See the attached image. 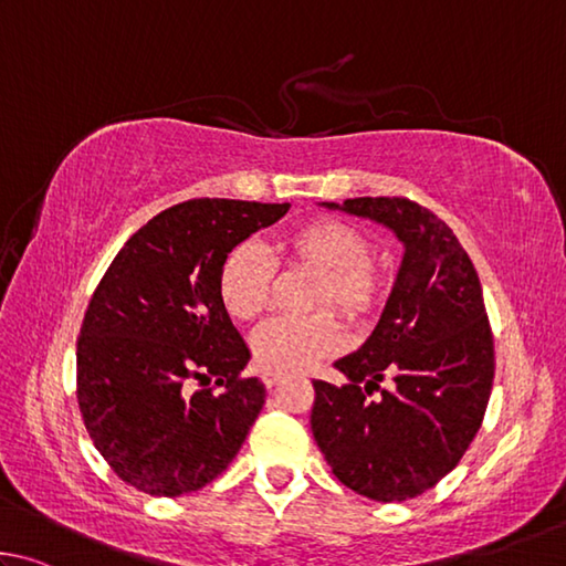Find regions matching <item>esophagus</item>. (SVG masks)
I'll list each match as a JSON object with an SVG mask.
<instances>
[{
	"mask_svg": "<svg viewBox=\"0 0 566 566\" xmlns=\"http://www.w3.org/2000/svg\"><path fill=\"white\" fill-rule=\"evenodd\" d=\"M283 378H285V375H283V373H275V370H263V373H261V380H263V385H265L268 390L275 388V385L281 382Z\"/></svg>",
	"mask_w": 566,
	"mask_h": 566,
	"instance_id": "esophagus-1",
	"label": "esophagus"
}]
</instances>
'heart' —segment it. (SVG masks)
Segmentation results:
<instances>
[{
  "label": "heart",
  "mask_w": 566,
  "mask_h": 566,
  "mask_svg": "<svg viewBox=\"0 0 566 566\" xmlns=\"http://www.w3.org/2000/svg\"><path fill=\"white\" fill-rule=\"evenodd\" d=\"M291 263L318 271L311 295L313 308L335 305L345 318L365 321L380 308L388 293V273L370 255V241L360 228L340 218H313L291 228L281 241ZM275 265L253 241L235 243L218 268V301L233 321H255L265 311ZM345 335L333 311L303 318H275L253 335V358L265 370L291 373L343 348Z\"/></svg>",
  "instance_id": "1"
}]
</instances>
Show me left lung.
<instances>
[{
	"instance_id": "8db88e82",
	"label": "left lung",
	"mask_w": 566,
	"mask_h": 566,
	"mask_svg": "<svg viewBox=\"0 0 566 566\" xmlns=\"http://www.w3.org/2000/svg\"><path fill=\"white\" fill-rule=\"evenodd\" d=\"M323 206L388 226L405 255L373 335L335 360L348 382L313 380V438L353 492L418 497L458 468L490 402L494 340L480 277L452 228L410 198Z\"/></svg>"
}]
</instances>
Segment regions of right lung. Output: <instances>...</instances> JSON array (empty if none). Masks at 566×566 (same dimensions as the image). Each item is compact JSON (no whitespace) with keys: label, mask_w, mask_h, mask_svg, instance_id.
<instances>
[{"label":"right lung","mask_w":566,"mask_h":566,"mask_svg":"<svg viewBox=\"0 0 566 566\" xmlns=\"http://www.w3.org/2000/svg\"><path fill=\"white\" fill-rule=\"evenodd\" d=\"M289 208L176 203L138 228L98 281L76 340L78 412L98 454L138 492L178 497L206 488L261 412L265 385L241 375L251 353L216 281L223 255Z\"/></svg>","instance_id":"add662e5"}]
</instances>
